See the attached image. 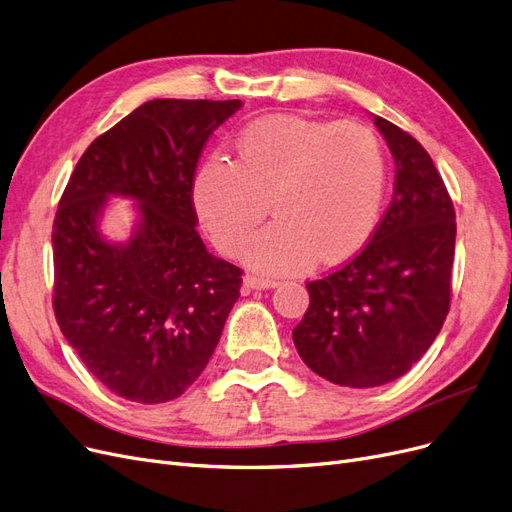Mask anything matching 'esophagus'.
<instances>
[{
    "instance_id": "34e87169",
    "label": "esophagus",
    "mask_w": 512,
    "mask_h": 512,
    "mask_svg": "<svg viewBox=\"0 0 512 512\" xmlns=\"http://www.w3.org/2000/svg\"><path fill=\"white\" fill-rule=\"evenodd\" d=\"M274 287H278V280L263 278V276H257V274H246L244 280H242L244 293L255 291V289H274Z\"/></svg>"
}]
</instances>
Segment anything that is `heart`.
<instances>
[{
	"mask_svg": "<svg viewBox=\"0 0 512 512\" xmlns=\"http://www.w3.org/2000/svg\"><path fill=\"white\" fill-rule=\"evenodd\" d=\"M238 159L212 157L193 180V204L223 253H236L270 210L276 221L244 257L266 272L340 263L370 242L381 219L385 155L374 129L302 114H270L246 125Z\"/></svg>",
	"mask_w": 512,
	"mask_h": 512,
	"instance_id": "1",
	"label": "heart"
}]
</instances>
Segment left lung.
Instances as JSON below:
<instances>
[{"instance_id": "1", "label": "left lung", "mask_w": 512, "mask_h": 512, "mask_svg": "<svg viewBox=\"0 0 512 512\" xmlns=\"http://www.w3.org/2000/svg\"><path fill=\"white\" fill-rule=\"evenodd\" d=\"M395 161L393 197L370 242L349 263L306 285L293 329L304 364L325 381L368 389L404 376L449 315L455 257L451 195L425 148L374 117Z\"/></svg>"}]
</instances>
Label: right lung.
<instances>
[{
  "label": "right lung",
  "instance_id": "1",
  "mask_svg": "<svg viewBox=\"0 0 512 512\" xmlns=\"http://www.w3.org/2000/svg\"><path fill=\"white\" fill-rule=\"evenodd\" d=\"M240 100H151L95 138L53 223L55 319L89 372L129 402L161 404L202 374L240 298L242 270L195 232L193 178ZM110 194L141 217L123 245L96 223Z\"/></svg>",
  "mask_w": 512,
  "mask_h": 512
}]
</instances>
